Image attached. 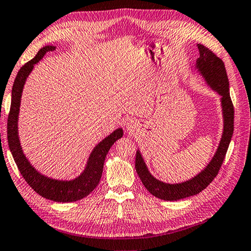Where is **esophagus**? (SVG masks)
<instances>
[{
    "label": "esophagus",
    "instance_id": "esophagus-1",
    "mask_svg": "<svg viewBox=\"0 0 251 251\" xmlns=\"http://www.w3.org/2000/svg\"><path fill=\"white\" fill-rule=\"evenodd\" d=\"M130 128H131V125L128 124V129H130Z\"/></svg>",
    "mask_w": 251,
    "mask_h": 251
}]
</instances>
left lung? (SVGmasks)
<instances>
[{
  "instance_id": "left-lung-1",
  "label": "left lung",
  "mask_w": 251,
  "mask_h": 251,
  "mask_svg": "<svg viewBox=\"0 0 251 251\" xmlns=\"http://www.w3.org/2000/svg\"><path fill=\"white\" fill-rule=\"evenodd\" d=\"M198 48H199L200 51V57L197 60L198 68H199V71L204 75L207 82L211 84L213 89L216 90L223 96L221 103H223L225 118L224 135L223 138H221L217 152L215 154L212 161L209 162V165L199 176L182 184H165L153 177L149 172L147 166H145L141 155L137 152L136 171L140 179H141L144 187L151 194L156 198H159L161 200L176 201L199 194L203 189H205L213 182V179L216 177L220 170L226 151H228L229 148L233 135V129H234V107H233L230 97L229 80L228 75H226L225 63L212 50L205 48L203 45L199 44Z\"/></svg>"
}]
</instances>
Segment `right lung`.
<instances>
[{
    "mask_svg": "<svg viewBox=\"0 0 251 251\" xmlns=\"http://www.w3.org/2000/svg\"><path fill=\"white\" fill-rule=\"evenodd\" d=\"M55 47L53 46L44 47L31 61L25 63L17 74L13 90H11V102L7 119V140L11 155L14 157V160L22 177L25 179V182L31 186L35 192H37L46 199L55 202H74L83 199L96 188L101 177L103 162L108 151L116 140L123 137V130L116 129L96 145L90 156L89 161H87L85 170L79 177L74 180L63 182V180L51 179L42 176L30 165L25 156L23 155L18 138V129H17L21 93L25 79L33 69L34 64L42 60L47 52L53 51Z\"/></svg>",
    "mask_w": 251,
    "mask_h": 251,
    "instance_id": "1",
    "label": "right lung"
}]
</instances>
